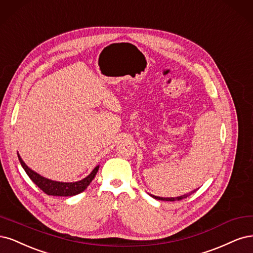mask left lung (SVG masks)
Masks as SVG:
<instances>
[{
	"instance_id": "left-lung-1",
	"label": "left lung",
	"mask_w": 253,
	"mask_h": 253,
	"mask_svg": "<svg viewBox=\"0 0 253 253\" xmlns=\"http://www.w3.org/2000/svg\"><path fill=\"white\" fill-rule=\"evenodd\" d=\"M198 190V189H197ZM197 190H193V191H191L190 193H187V194H184V195H181V197H177V198H160V197H156V195H152V194H150L152 198H154V199H157V200H161V201H170V202H174V201H181V200H184V199H186V198H188L190 194H192L193 192H195Z\"/></svg>"
}]
</instances>
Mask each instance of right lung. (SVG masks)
Instances as JSON below:
<instances>
[{"instance_id":"right-lung-1","label":"right lung","mask_w":253,"mask_h":253,"mask_svg":"<svg viewBox=\"0 0 253 253\" xmlns=\"http://www.w3.org/2000/svg\"><path fill=\"white\" fill-rule=\"evenodd\" d=\"M18 158L20 160L22 167L24 168V170H25L27 175L30 177V180L34 182L41 190L48 195H58V197H72V195H76V194L83 192L89 186V184L91 183V181L93 180L96 172H97V170H99V166H96L92 170V172L90 174L79 182L61 183V182L48 180V178L41 176L40 174L35 172V171H32L30 168H28V166L23 162V160L19 156V153H18Z\"/></svg>"}]
</instances>
